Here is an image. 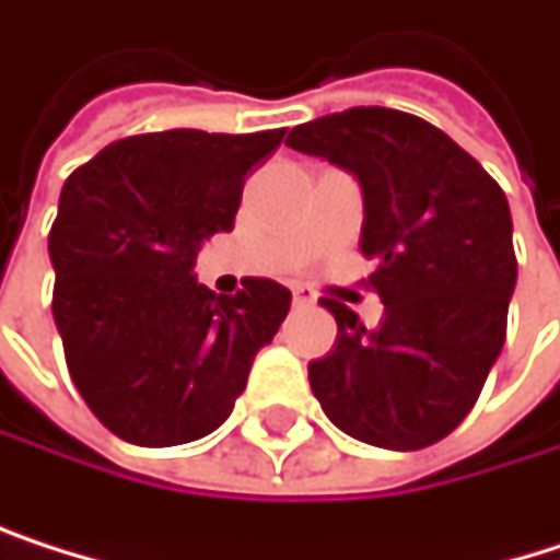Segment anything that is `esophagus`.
<instances>
[{
  "instance_id": "34e87169",
  "label": "esophagus",
  "mask_w": 560,
  "mask_h": 560,
  "mask_svg": "<svg viewBox=\"0 0 560 560\" xmlns=\"http://www.w3.org/2000/svg\"><path fill=\"white\" fill-rule=\"evenodd\" d=\"M293 303L306 306V303H313V293H310L306 287H293Z\"/></svg>"
}]
</instances>
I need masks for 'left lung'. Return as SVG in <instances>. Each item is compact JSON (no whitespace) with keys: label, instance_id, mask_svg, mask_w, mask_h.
<instances>
[{"label":"left lung","instance_id":"8db88e82","mask_svg":"<svg viewBox=\"0 0 560 560\" xmlns=\"http://www.w3.org/2000/svg\"><path fill=\"white\" fill-rule=\"evenodd\" d=\"M293 151L346 167L363 187V254L383 319L336 303V342L310 389L336 429L412 452L445 439L495 366L518 280L505 190L435 125L349 108L287 135Z\"/></svg>","mask_w":560,"mask_h":560}]
</instances>
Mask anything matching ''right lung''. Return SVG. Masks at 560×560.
Here are the masks:
<instances>
[{
    "label": "right lung",
    "instance_id": "1",
    "mask_svg": "<svg viewBox=\"0 0 560 560\" xmlns=\"http://www.w3.org/2000/svg\"><path fill=\"white\" fill-rule=\"evenodd\" d=\"M283 128L135 135L72 171L48 234L51 316L89 409L131 445L214 432L273 339L290 290L247 277L218 296L194 277L207 237L234 228L247 174Z\"/></svg>",
    "mask_w": 560,
    "mask_h": 560
}]
</instances>
